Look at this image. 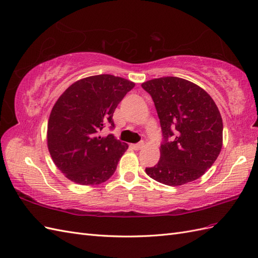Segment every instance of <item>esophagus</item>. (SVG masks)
Returning a JSON list of instances; mask_svg holds the SVG:
<instances>
[{
    "label": "esophagus",
    "mask_w": 258,
    "mask_h": 258,
    "mask_svg": "<svg viewBox=\"0 0 258 258\" xmlns=\"http://www.w3.org/2000/svg\"><path fill=\"white\" fill-rule=\"evenodd\" d=\"M132 147H133V149H135V150H140L144 147V143L142 142V143H138V144H134V145H132Z\"/></svg>",
    "instance_id": "obj_1"
}]
</instances>
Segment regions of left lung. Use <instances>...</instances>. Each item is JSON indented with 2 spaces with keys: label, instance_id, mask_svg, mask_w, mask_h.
<instances>
[{
  "label": "left lung",
  "instance_id": "8db88e82",
  "mask_svg": "<svg viewBox=\"0 0 258 258\" xmlns=\"http://www.w3.org/2000/svg\"><path fill=\"white\" fill-rule=\"evenodd\" d=\"M142 87L153 98L163 136L160 159L146 173L169 186L200 179L222 147V118L213 98L200 86L172 76Z\"/></svg>",
  "mask_w": 258,
  "mask_h": 258
}]
</instances>
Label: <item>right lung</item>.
<instances>
[{"label": "right lung", "mask_w": 258, "mask_h": 258, "mask_svg": "<svg viewBox=\"0 0 258 258\" xmlns=\"http://www.w3.org/2000/svg\"><path fill=\"white\" fill-rule=\"evenodd\" d=\"M135 84L109 74L89 76L66 89L52 108L48 122V148L52 160L69 180L81 185L107 181L128 148L100 131L109 125L114 110Z\"/></svg>", "instance_id": "add662e5"}]
</instances>
